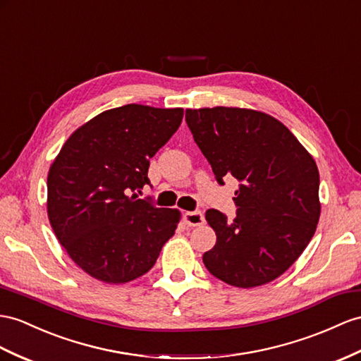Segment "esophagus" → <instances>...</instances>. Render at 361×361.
Instances as JSON below:
<instances>
[{"instance_id": "obj_1", "label": "esophagus", "mask_w": 361, "mask_h": 361, "mask_svg": "<svg viewBox=\"0 0 361 361\" xmlns=\"http://www.w3.org/2000/svg\"><path fill=\"white\" fill-rule=\"evenodd\" d=\"M184 221H186V224L190 227H197L201 226L204 223V214L200 210H193V212H186L184 214Z\"/></svg>"}]
</instances>
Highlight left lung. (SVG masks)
Segmentation results:
<instances>
[{
	"label": "left lung",
	"mask_w": 361,
	"mask_h": 361,
	"mask_svg": "<svg viewBox=\"0 0 361 361\" xmlns=\"http://www.w3.org/2000/svg\"><path fill=\"white\" fill-rule=\"evenodd\" d=\"M186 123L223 186L239 181L236 216L209 209L216 244L202 256L223 282L252 288L274 281L302 255L320 216L319 169L279 120L245 108L186 109Z\"/></svg>",
	"instance_id": "8db88e82"
}]
</instances>
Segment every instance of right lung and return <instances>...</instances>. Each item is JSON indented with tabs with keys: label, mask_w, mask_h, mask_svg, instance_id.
Instances as JSON below:
<instances>
[{
	"label": "right lung",
	"mask_w": 361,
	"mask_h": 361,
	"mask_svg": "<svg viewBox=\"0 0 361 361\" xmlns=\"http://www.w3.org/2000/svg\"><path fill=\"white\" fill-rule=\"evenodd\" d=\"M181 108L129 104L76 129L47 177L49 219L61 245L90 276L125 283L149 271L178 226L177 209L137 197L149 160L177 131Z\"/></svg>",
	"instance_id": "right-lung-1"
}]
</instances>
